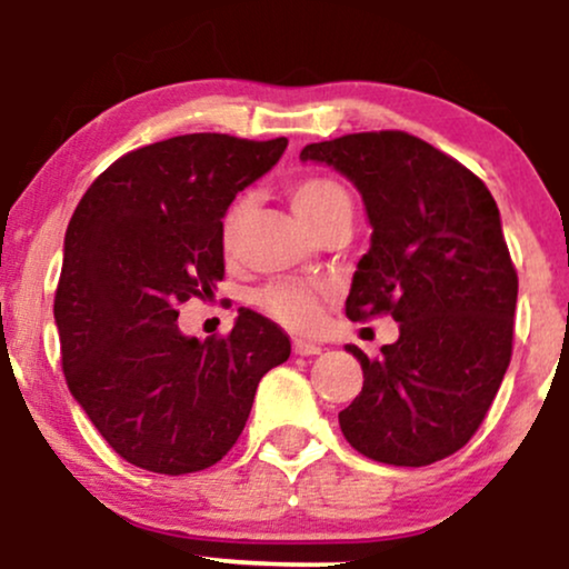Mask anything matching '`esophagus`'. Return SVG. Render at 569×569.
Instances as JSON below:
<instances>
[{
  "mask_svg": "<svg viewBox=\"0 0 569 569\" xmlns=\"http://www.w3.org/2000/svg\"><path fill=\"white\" fill-rule=\"evenodd\" d=\"M321 345L307 342V339H293V352H297V356H321Z\"/></svg>",
  "mask_w": 569,
  "mask_h": 569,
  "instance_id": "obj_1",
  "label": "esophagus"
}]
</instances>
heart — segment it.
I'll list each match as a JSON object with an SVG mask.
<instances>
[{
    "label": "heart",
    "instance_id": "heart-1",
    "mask_svg": "<svg viewBox=\"0 0 569 569\" xmlns=\"http://www.w3.org/2000/svg\"><path fill=\"white\" fill-rule=\"evenodd\" d=\"M291 206L305 219V224L316 230L337 208L350 206V194L337 181L312 176V179H302L299 184L291 187ZM248 213H251V198L248 194L234 198L232 206L227 208L224 219H221V246L227 251H234V246H238ZM259 305H262L267 316L291 326V329H312L318 323V316H321V289L302 283H278L262 291Z\"/></svg>",
    "mask_w": 569,
    "mask_h": 569
}]
</instances>
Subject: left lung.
<instances>
[{
  "mask_svg": "<svg viewBox=\"0 0 569 569\" xmlns=\"http://www.w3.org/2000/svg\"><path fill=\"white\" fill-rule=\"evenodd\" d=\"M302 162L342 173L371 227L345 312H390L380 358L348 345L363 388L339 428L358 452L420 468L466 447L511 363L519 280L485 181L417 136L352 133L310 143Z\"/></svg>",
  "mask_w": 569,
  "mask_h": 569,
  "instance_id": "1",
  "label": "left lung"
}]
</instances>
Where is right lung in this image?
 <instances>
[{"instance_id":"obj_1","label":"right lung","mask_w":569,"mask_h":569,"mask_svg":"<svg viewBox=\"0 0 569 569\" xmlns=\"http://www.w3.org/2000/svg\"><path fill=\"white\" fill-rule=\"evenodd\" d=\"M289 141L189 133L149 143L82 194L63 238L53 316L67 385L122 460L152 473L211 468L289 361L276 323L240 307L224 339L181 335L179 305L224 278L221 219Z\"/></svg>"}]
</instances>
